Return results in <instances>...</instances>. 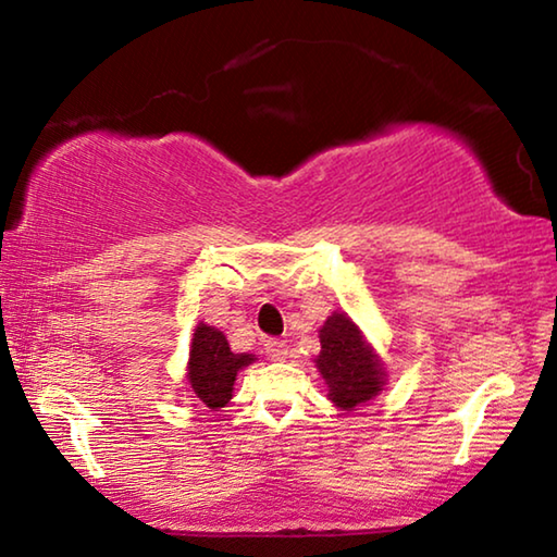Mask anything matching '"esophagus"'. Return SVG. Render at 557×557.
Instances as JSON below:
<instances>
[{
	"label": "esophagus",
	"mask_w": 557,
	"mask_h": 557,
	"mask_svg": "<svg viewBox=\"0 0 557 557\" xmlns=\"http://www.w3.org/2000/svg\"><path fill=\"white\" fill-rule=\"evenodd\" d=\"M265 354L272 361H285L287 358V344L280 342V338H268L265 342Z\"/></svg>",
	"instance_id": "34e87169"
}]
</instances>
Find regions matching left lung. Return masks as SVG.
Wrapping results in <instances>:
<instances>
[{"instance_id": "left-lung-1", "label": "left lung", "mask_w": 557, "mask_h": 557, "mask_svg": "<svg viewBox=\"0 0 557 557\" xmlns=\"http://www.w3.org/2000/svg\"><path fill=\"white\" fill-rule=\"evenodd\" d=\"M322 351L317 369L324 375L329 398L338 408L351 410L383 391V369L366 346L358 326L346 314H332L319 332Z\"/></svg>"}]
</instances>
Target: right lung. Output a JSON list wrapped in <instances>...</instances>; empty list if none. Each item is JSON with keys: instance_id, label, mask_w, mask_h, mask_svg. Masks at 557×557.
I'll return each mask as SVG.
<instances>
[{"instance_id": "right-lung-1", "label": "right lung", "mask_w": 557, "mask_h": 557, "mask_svg": "<svg viewBox=\"0 0 557 557\" xmlns=\"http://www.w3.org/2000/svg\"><path fill=\"white\" fill-rule=\"evenodd\" d=\"M248 363H252V356L233 354L219 329L206 324L196 326L191 361H188V383H191L194 398L209 410L223 408L233 395L235 375Z\"/></svg>"}]
</instances>
